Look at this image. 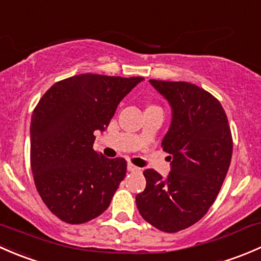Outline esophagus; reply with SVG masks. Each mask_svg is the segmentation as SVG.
I'll return each mask as SVG.
<instances>
[{
	"label": "esophagus",
	"instance_id": "esophagus-1",
	"mask_svg": "<svg viewBox=\"0 0 261 261\" xmlns=\"http://www.w3.org/2000/svg\"><path fill=\"white\" fill-rule=\"evenodd\" d=\"M127 170H128V172H131V173H140L141 172V168H139V167H136V165H134V164H131V163H128V164H127Z\"/></svg>",
	"mask_w": 261,
	"mask_h": 261
}]
</instances>
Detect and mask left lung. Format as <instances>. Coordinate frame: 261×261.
Wrapping results in <instances>:
<instances>
[{
	"mask_svg": "<svg viewBox=\"0 0 261 261\" xmlns=\"http://www.w3.org/2000/svg\"><path fill=\"white\" fill-rule=\"evenodd\" d=\"M169 102L172 122L162 141L170 172H144L146 187L136 196L143 218L158 230L178 232L198 222L212 206L227 174L232 136L220 101L188 82L150 80Z\"/></svg>",
	"mask_w": 261,
	"mask_h": 261,
	"instance_id": "1",
	"label": "left lung"
}]
</instances>
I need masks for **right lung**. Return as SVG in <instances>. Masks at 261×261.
<instances>
[{"label": "right lung", "mask_w": 261, "mask_h": 261, "mask_svg": "<svg viewBox=\"0 0 261 261\" xmlns=\"http://www.w3.org/2000/svg\"><path fill=\"white\" fill-rule=\"evenodd\" d=\"M143 77L73 75L51 86L31 116L30 163L46 207L72 225L109 208L126 175L123 158L93 150L94 131H105L121 99Z\"/></svg>", "instance_id": "add662e5"}]
</instances>
